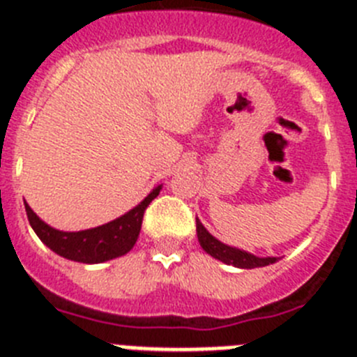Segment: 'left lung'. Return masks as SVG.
<instances>
[{
    "mask_svg": "<svg viewBox=\"0 0 357 357\" xmlns=\"http://www.w3.org/2000/svg\"><path fill=\"white\" fill-rule=\"evenodd\" d=\"M197 234H198V241H200L202 248H204L209 255H213L214 259L223 261L225 264H232V266H238V268H259V266H268V264H272L277 261V257H257V255L248 254V252L227 247V245H223L222 241H218L216 238H213V236L207 232L206 227L202 225L198 218H197Z\"/></svg>",
    "mask_w": 357,
    "mask_h": 357,
    "instance_id": "1",
    "label": "left lung"
}]
</instances>
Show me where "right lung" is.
Returning <instances> with one entry per match:
<instances>
[{"instance_id":"right-lung-1","label":"right lung","mask_w":357,"mask_h":357,"mask_svg":"<svg viewBox=\"0 0 357 357\" xmlns=\"http://www.w3.org/2000/svg\"><path fill=\"white\" fill-rule=\"evenodd\" d=\"M159 191L160 185H157L139 206L123 214L114 222L105 223L96 229L80 230V232H62V230L53 229L39 220V216L30 209L28 204H24V209H26L31 229L36 230V234L46 247L66 259L94 264L114 259L132 250L139 236L144 211L150 206V202L157 198Z\"/></svg>"}]
</instances>
